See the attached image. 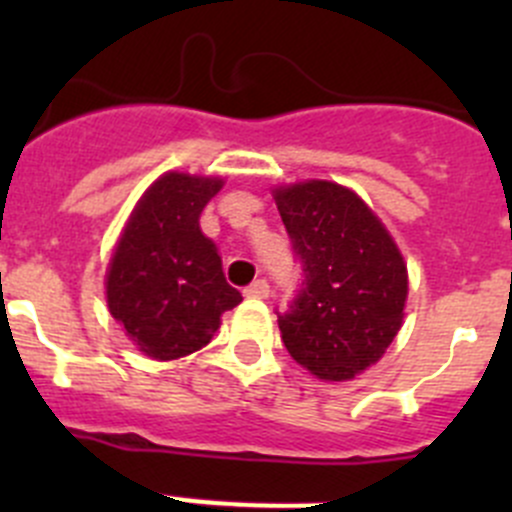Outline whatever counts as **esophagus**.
<instances>
[{"label": "esophagus", "instance_id": "obj_1", "mask_svg": "<svg viewBox=\"0 0 512 512\" xmlns=\"http://www.w3.org/2000/svg\"><path fill=\"white\" fill-rule=\"evenodd\" d=\"M245 297H250V299L270 297V285H267V280H255L250 287H245Z\"/></svg>", "mask_w": 512, "mask_h": 512}]
</instances>
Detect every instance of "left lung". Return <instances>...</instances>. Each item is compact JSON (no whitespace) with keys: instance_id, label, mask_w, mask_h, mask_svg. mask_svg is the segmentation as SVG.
<instances>
[{"instance_id":"8db88e82","label":"left lung","mask_w":512,"mask_h":512,"mask_svg":"<svg viewBox=\"0 0 512 512\" xmlns=\"http://www.w3.org/2000/svg\"><path fill=\"white\" fill-rule=\"evenodd\" d=\"M275 203L304 272L287 312H277L282 342L317 379H354L404 322V257L354 190L307 180L275 188Z\"/></svg>"}]
</instances>
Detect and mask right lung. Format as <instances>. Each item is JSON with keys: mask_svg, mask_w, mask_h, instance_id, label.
I'll use <instances>...</instances> for the list:
<instances>
[{"mask_svg": "<svg viewBox=\"0 0 512 512\" xmlns=\"http://www.w3.org/2000/svg\"><path fill=\"white\" fill-rule=\"evenodd\" d=\"M220 188V178L160 175L133 208L108 262V312L151 359L203 349L223 312L242 302L225 282L218 247L200 230V213Z\"/></svg>", "mask_w": 512, "mask_h": 512, "instance_id": "obj_1", "label": "right lung"}]
</instances>
